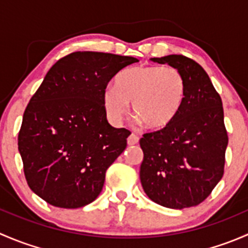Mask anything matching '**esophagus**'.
<instances>
[{"instance_id":"obj_1","label":"esophagus","mask_w":248,"mask_h":248,"mask_svg":"<svg viewBox=\"0 0 248 248\" xmlns=\"http://www.w3.org/2000/svg\"><path fill=\"white\" fill-rule=\"evenodd\" d=\"M138 141H139V137L134 133H132L131 136L127 138V144L128 145H136L138 144Z\"/></svg>"}]
</instances>
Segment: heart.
Instances as JSON below:
<instances>
[{
    "label": "heart",
    "instance_id": "obj_1",
    "mask_svg": "<svg viewBox=\"0 0 248 248\" xmlns=\"http://www.w3.org/2000/svg\"><path fill=\"white\" fill-rule=\"evenodd\" d=\"M186 82L175 67H132L115 78V89L109 87L103 96L107 115L120 124L132 103L133 114L151 129L168 126L181 109Z\"/></svg>",
    "mask_w": 248,
    "mask_h": 248
}]
</instances>
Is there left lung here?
I'll list each match as a JSON object with an SVG mask.
<instances>
[{"label":"left lung","mask_w":248,"mask_h":248,"mask_svg":"<svg viewBox=\"0 0 248 248\" xmlns=\"http://www.w3.org/2000/svg\"><path fill=\"white\" fill-rule=\"evenodd\" d=\"M151 60L179 69L186 92L179 114L168 126L142 134L140 181L147 197L162 206H197L224 172L228 134L222 99L194 60L184 55Z\"/></svg>","instance_id":"obj_1"}]
</instances>
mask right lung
<instances>
[{
    "label": "right lung",
    "mask_w": 248,
    "mask_h": 248,
    "mask_svg": "<svg viewBox=\"0 0 248 248\" xmlns=\"http://www.w3.org/2000/svg\"><path fill=\"white\" fill-rule=\"evenodd\" d=\"M138 60L77 51L60 59L30 99L17 146L30 188L54 206L77 209L99 196L107 169L131 132L107 120L103 96L112 77Z\"/></svg>",
    "instance_id": "1"
}]
</instances>
